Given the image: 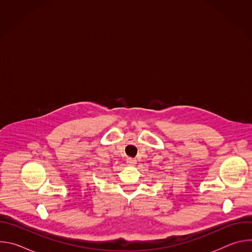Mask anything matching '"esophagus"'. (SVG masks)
<instances>
[{"label": "esophagus", "instance_id": "esophagus-1", "mask_svg": "<svg viewBox=\"0 0 252 252\" xmlns=\"http://www.w3.org/2000/svg\"><path fill=\"white\" fill-rule=\"evenodd\" d=\"M126 162H127V164H129V165H134V164L136 163V160H135L134 158H128L126 159Z\"/></svg>", "mask_w": 252, "mask_h": 252}]
</instances>
